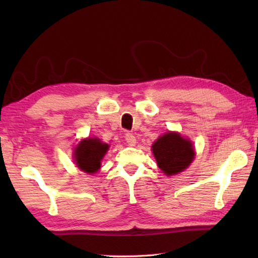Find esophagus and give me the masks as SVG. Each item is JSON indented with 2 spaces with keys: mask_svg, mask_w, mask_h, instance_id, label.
<instances>
[{
  "mask_svg": "<svg viewBox=\"0 0 258 258\" xmlns=\"http://www.w3.org/2000/svg\"><path fill=\"white\" fill-rule=\"evenodd\" d=\"M125 141L127 142L130 146H134L136 144V138L132 133H126L125 134Z\"/></svg>",
  "mask_w": 258,
  "mask_h": 258,
  "instance_id": "obj_1",
  "label": "esophagus"
}]
</instances>
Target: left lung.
Masks as SVG:
<instances>
[{"label":"left lung","instance_id":"8db88e82","mask_svg":"<svg viewBox=\"0 0 258 258\" xmlns=\"http://www.w3.org/2000/svg\"><path fill=\"white\" fill-rule=\"evenodd\" d=\"M157 165L166 175H174L187 167L195 156L190 142L178 133H171L158 138L152 146Z\"/></svg>","mask_w":258,"mask_h":258}]
</instances>
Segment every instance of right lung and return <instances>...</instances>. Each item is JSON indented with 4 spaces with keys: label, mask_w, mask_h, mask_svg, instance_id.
Masks as SVG:
<instances>
[{
    "label": "right lung",
    "mask_w": 258,
    "mask_h": 258,
    "mask_svg": "<svg viewBox=\"0 0 258 258\" xmlns=\"http://www.w3.org/2000/svg\"><path fill=\"white\" fill-rule=\"evenodd\" d=\"M108 150V145L97 139L82 141L75 150V163L82 171L89 174L96 173L101 167V161Z\"/></svg>",
    "instance_id": "1"
}]
</instances>
